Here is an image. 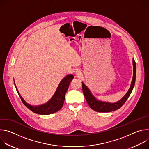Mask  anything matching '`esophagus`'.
<instances>
[{"mask_svg": "<svg viewBox=\"0 0 149 149\" xmlns=\"http://www.w3.org/2000/svg\"><path fill=\"white\" fill-rule=\"evenodd\" d=\"M75 74L76 75H79V74H80L79 71L78 70H76L75 71Z\"/></svg>", "mask_w": 149, "mask_h": 149, "instance_id": "obj_1", "label": "esophagus"}]
</instances>
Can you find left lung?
<instances>
[{
    "instance_id": "1",
    "label": "left lung",
    "mask_w": 149,
    "mask_h": 149,
    "mask_svg": "<svg viewBox=\"0 0 149 149\" xmlns=\"http://www.w3.org/2000/svg\"><path fill=\"white\" fill-rule=\"evenodd\" d=\"M133 79L131 83L130 87L128 92L126 93V94L120 100L114 103L103 102V101L97 100L95 98V97L92 95L91 91L88 88V87L83 82H82V91H83L84 97L86 98L87 103L88 104L89 106L91 109L97 112L108 113V112H111V111L118 110L121 107V106L125 102L127 98L129 97L135 84L136 75V62L134 58L133 59Z\"/></svg>"
}]
</instances>
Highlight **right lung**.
I'll list each match as a JSON object with an SVG mask.
<instances>
[{"label":"right lung","instance_id":"right-lung-1","mask_svg":"<svg viewBox=\"0 0 149 149\" xmlns=\"http://www.w3.org/2000/svg\"><path fill=\"white\" fill-rule=\"evenodd\" d=\"M73 78L74 75L72 74L67 75L59 83V86L52 98L47 103L38 106H32L28 104L20 95L16 87L15 81L14 84L21 100H22V102L27 108H28L32 112L38 114L48 115L57 112L62 107L65 100V95Z\"/></svg>","mask_w":149,"mask_h":149}]
</instances>
